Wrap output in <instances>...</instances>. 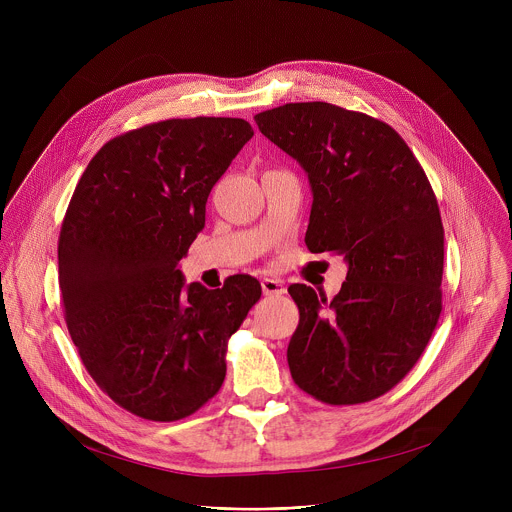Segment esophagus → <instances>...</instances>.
I'll list each match as a JSON object with an SVG mask.
<instances>
[{
    "mask_svg": "<svg viewBox=\"0 0 512 512\" xmlns=\"http://www.w3.org/2000/svg\"><path fill=\"white\" fill-rule=\"evenodd\" d=\"M261 287H263V294H265V296H281V294H285L283 281H279V279L265 277V279L261 281Z\"/></svg>",
    "mask_w": 512,
    "mask_h": 512,
    "instance_id": "obj_1",
    "label": "esophagus"
}]
</instances>
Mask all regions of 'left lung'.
I'll use <instances>...</instances> for the list:
<instances>
[{
    "mask_svg": "<svg viewBox=\"0 0 512 512\" xmlns=\"http://www.w3.org/2000/svg\"><path fill=\"white\" fill-rule=\"evenodd\" d=\"M255 121L308 174V249L348 265L332 300L289 285L300 310L291 379L328 405L377 399L413 369L442 314L444 225L431 184L403 137L364 113L314 101Z\"/></svg>",
    "mask_w": 512,
    "mask_h": 512,
    "instance_id": "obj_1",
    "label": "left lung"
}]
</instances>
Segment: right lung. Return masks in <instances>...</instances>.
Instances as JSON below:
<instances>
[{"instance_id":"1","label":"right lung","mask_w":512,"mask_h":512,"mask_svg":"<svg viewBox=\"0 0 512 512\" xmlns=\"http://www.w3.org/2000/svg\"><path fill=\"white\" fill-rule=\"evenodd\" d=\"M245 119H168L107 141L66 208L58 239L64 320L95 383L150 421L198 411L227 375V340L261 298L233 275L184 283L178 261L243 145Z\"/></svg>"}]
</instances>
